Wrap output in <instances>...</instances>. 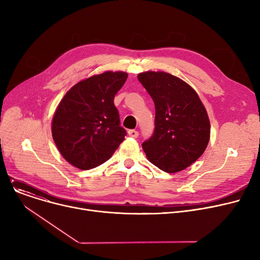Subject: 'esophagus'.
<instances>
[{
	"label": "esophagus",
	"instance_id": "esophagus-1",
	"mask_svg": "<svg viewBox=\"0 0 260 260\" xmlns=\"http://www.w3.org/2000/svg\"><path fill=\"white\" fill-rule=\"evenodd\" d=\"M127 133L129 135V137H132V138H137L139 136V133L135 129H129Z\"/></svg>",
	"mask_w": 260,
	"mask_h": 260
}]
</instances>
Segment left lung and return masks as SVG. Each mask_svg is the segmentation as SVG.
<instances>
[{
  "mask_svg": "<svg viewBox=\"0 0 260 260\" xmlns=\"http://www.w3.org/2000/svg\"><path fill=\"white\" fill-rule=\"evenodd\" d=\"M138 80L155 103V132L142 148L154 166L178 173L204 153L211 124L196 90L180 78L166 72H145Z\"/></svg>",
  "mask_w": 260,
  "mask_h": 260,
  "instance_id": "8db88e82",
  "label": "left lung"
}]
</instances>
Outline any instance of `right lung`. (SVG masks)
Instances as JSON below:
<instances>
[{
    "mask_svg": "<svg viewBox=\"0 0 260 260\" xmlns=\"http://www.w3.org/2000/svg\"><path fill=\"white\" fill-rule=\"evenodd\" d=\"M127 73L107 71L81 80L60 101L51 134L60 154L75 168L90 170L113 156L126 135L120 126L115 94Z\"/></svg>",
    "mask_w": 260,
    "mask_h": 260,
    "instance_id": "add662e5",
    "label": "right lung"
}]
</instances>
